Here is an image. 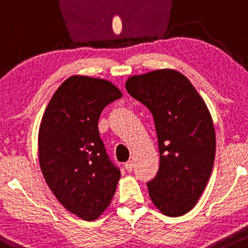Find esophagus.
<instances>
[{
  "label": "esophagus",
  "mask_w": 248,
  "mask_h": 248,
  "mask_svg": "<svg viewBox=\"0 0 248 248\" xmlns=\"http://www.w3.org/2000/svg\"><path fill=\"white\" fill-rule=\"evenodd\" d=\"M124 168H126L127 172H132V170H133V162H132V161L126 162L124 163Z\"/></svg>",
  "instance_id": "34e87169"
}]
</instances>
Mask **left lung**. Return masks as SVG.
<instances>
[{"instance_id":"left-lung-1","label":"left lung","mask_w":248,"mask_h":248,"mask_svg":"<svg viewBox=\"0 0 248 248\" xmlns=\"http://www.w3.org/2000/svg\"><path fill=\"white\" fill-rule=\"evenodd\" d=\"M126 90L151 111L160 167L148 183L161 213L180 217L193 210L206 188L216 155V132L205 100L179 71L160 69L127 78Z\"/></svg>"}]
</instances>
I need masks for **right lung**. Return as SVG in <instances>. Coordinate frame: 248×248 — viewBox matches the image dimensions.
Segmentation results:
<instances>
[{"label":"right lung","instance_id":"obj_1","mask_svg":"<svg viewBox=\"0 0 248 248\" xmlns=\"http://www.w3.org/2000/svg\"><path fill=\"white\" fill-rule=\"evenodd\" d=\"M122 93L104 78L74 75L58 87L38 129V161L64 208L95 220L110 205L121 173L99 137L103 109Z\"/></svg>","mask_w":248,"mask_h":248}]
</instances>
